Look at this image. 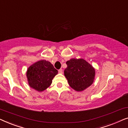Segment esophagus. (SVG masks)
Instances as JSON below:
<instances>
[{"label":"esophagus","mask_w":128,"mask_h":128,"mask_svg":"<svg viewBox=\"0 0 128 128\" xmlns=\"http://www.w3.org/2000/svg\"><path fill=\"white\" fill-rule=\"evenodd\" d=\"M58 72L59 73H60V74H62V73H63V70H62V69H60L58 70Z\"/></svg>","instance_id":"34e87169"}]
</instances>
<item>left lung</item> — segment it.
Masks as SVG:
<instances>
[{
    "mask_svg": "<svg viewBox=\"0 0 128 128\" xmlns=\"http://www.w3.org/2000/svg\"><path fill=\"white\" fill-rule=\"evenodd\" d=\"M64 74L70 86L77 92H82L93 83L95 69L83 59L72 58L66 62Z\"/></svg>",
    "mask_w": 128,
    "mask_h": 128,
    "instance_id": "8db88e82",
    "label": "left lung"
}]
</instances>
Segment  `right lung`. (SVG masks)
Masks as SVG:
<instances>
[{"label": "right lung", "mask_w": 128, "mask_h": 128, "mask_svg": "<svg viewBox=\"0 0 128 128\" xmlns=\"http://www.w3.org/2000/svg\"><path fill=\"white\" fill-rule=\"evenodd\" d=\"M58 71L51 63L41 60L33 64L28 68L26 76L30 87L39 92L46 90L51 84L52 79Z\"/></svg>", "instance_id": "add662e5"}]
</instances>
